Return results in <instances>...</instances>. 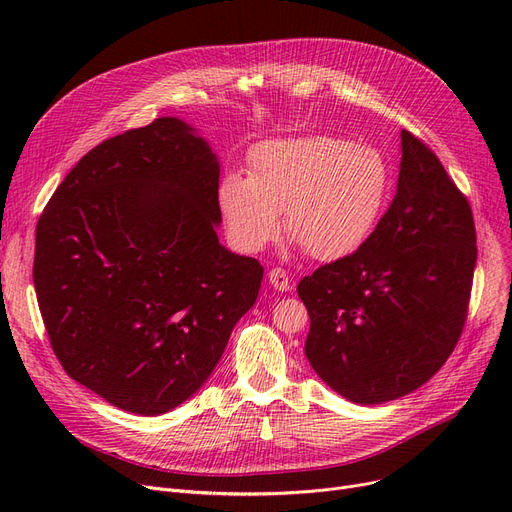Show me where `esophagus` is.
Listing matches in <instances>:
<instances>
[{
	"label": "esophagus",
	"mask_w": 512,
	"mask_h": 512,
	"mask_svg": "<svg viewBox=\"0 0 512 512\" xmlns=\"http://www.w3.org/2000/svg\"><path fill=\"white\" fill-rule=\"evenodd\" d=\"M267 280H270V284H272L276 290H280V292L290 290L288 274H286V270H282V267H272L270 274H267Z\"/></svg>",
	"instance_id": "esophagus-1"
}]
</instances>
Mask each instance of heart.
<instances>
[{"label":"heart","instance_id":"heart-1","mask_svg":"<svg viewBox=\"0 0 512 512\" xmlns=\"http://www.w3.org/2000/svg\"><path fill=\"white\" fill-rule=\"evenodd\" d=\"M388 168L378 151L313 134L263 143L249 155V178L228 174L220 209L230 236L259 251L284 228L317 261L355 253L378 222Z\"/></svg>","mask_w":512,"mask_h":512}]
</instances>
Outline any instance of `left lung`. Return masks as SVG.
I'll list each match as a JSON object with an SVG mask.
<instances>
[{
    "label": "left lung",
    "mask_w": 512,
    "mask_h": 512,
    "mask_svg": "<svg viewBox=\"0 0 512 512\" xmlns=\"http://www.w3.org/2000/svg\"><path fill=\"white\" fill-rule=\"evenodd\" d=\"M398 191L363 245L299 282L305 355L332 390L382 405L417 390L459 342L477 261L467 197L438 155L402 130Z\"/></svg>",
    "instance_id": "1"
}]
</instances>
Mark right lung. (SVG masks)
Returning <instances> with one entry per match:
<instances>
[{"instance_id": "add662e5", "label": "right lung", "mask_w": 512, "mask_h": 512, "mask_svg": "<svg viewBox=\"0 0 512 512\" xmlns=\"http://www.w3.org/2000/svg\"><path fill=\"white\" fill-rule=\"evenodd\" d=\"M220 166L176 118L91 149L37 222L33 282L49 344L110 405L161 415L218 365L263 265L224 249Z\"/></svg>"}]
</instances>
